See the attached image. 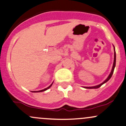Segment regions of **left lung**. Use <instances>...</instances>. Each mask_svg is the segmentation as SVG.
<instances>
[{
    "label": "left lung",
    "mask_w": 126,
    "mask_h": 126,
    "mask_svg": "<svg viewBox=\"0 0 126 126\" xmlns=\"http://www.w3.org/2000/svg\"><path fill=\"white\" fill-rule=\"evenodd\" d=\"M114 47V62H113V65H112V69H111V71L110 72V75H108V76L107 78L103 82H102V83H100V84L98 85H96V86H89V87H88V86H84L83 88H86V89H97V88H99L101 86H102V85L104 84L105 83H106L107 82H108V80L110 79V78H111V76H112V74H113V72H114V68L115 67V63H116V54H115V47H114V46H113Z\"/></svg>",
    "instance_id": "1"
}]
</instances>
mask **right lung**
I'll return each instance as SVG.
<instances>
[{"label": "right lung", "mask_w": 126, "mask_h": 126, "mask_svg": "<svg viewBox=\"0 0 126 126\" xmlns=\"http://www.w3.org/2000/svg\"><path fill=\"white\" fill-rule=\"evenodd\" d=\"M53 83H51V85H50V86H48V87H47V88H45V89H42V90H40V91H32V92H43V91H46V90H47V89H48L49 88H50V87H51V86H52V85H53Z\"/></svg>", "instance_id": "1"}]
</instances>
